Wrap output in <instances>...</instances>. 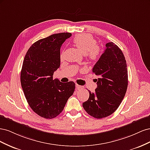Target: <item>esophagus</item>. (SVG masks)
<instances>
[{
    "instance_id": "1",
    "label": "esophagus",
    "mask_w": 150,
    "mask_h": 150,
    "mask_svg": "<svg viewBox=\"0 0 150 150\" xmlns=\"http://www.w3.org/2000/svg\"><path fill=\"white\" fill-rule=\"evenodd\" d=\"M76 88L77 89H83L84 88V87H83V86H80V85H79L78 84H76Z\"/></svg>"
}]
</instances>
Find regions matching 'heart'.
<instances>
[{
	"label": "heart",
	"instance_id": "b5f03b06",
	"mask_svg": "<svg viewBox=\"0 0 150 150\" xmlns=\"http://www.w3.org/2000/svg\"><path fill=\"white\" fill-rule=\"evenodd\" d=\"M73 43L91 61H96L100 56V48L96 45V40L92 35L87 34H79L74 38ZM62 56V53L61 57Z\"/></svg>",
	"mask_w": 150,
	"mask_h": 150
}]
</instances>
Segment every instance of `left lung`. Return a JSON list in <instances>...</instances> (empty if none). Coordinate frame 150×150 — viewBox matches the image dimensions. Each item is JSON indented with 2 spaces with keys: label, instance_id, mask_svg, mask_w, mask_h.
I'll return each instance as SVG.
<instances>
[{
  "label": "left lung",
  "instance_id": "1",
  "mask_svg": "<svg viewBox=\"0 0 150 150\" xmlns=\"http://www.w3.org/2000/svg\"><path fill=\"white\" fill-rule=\"evenodd\" d=\"M93 72L98 76L94 93L89 91L88 101L83 106L88 114L101 119L114 112L123 99L128 88V71L123 53L113 43L106 49L94 65Z\"/></svg>",
  "mask_w": 150,
  "mask_h": 150
}]
</instances>
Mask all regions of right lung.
I'll return each instance as SVG.
<instances>
[{
  "label": "right lung",
  "mask_w": 150,
  "mask_h": 150,
  "mask_svg": "<svg viewBox=\"0 0 150 150\" xmlns=\"http://www.w3.org/2000/svg\"><path fill=\"white\" fill-rule=\"evenodd\" d=\"M71 33L54 34L34 42L27 52L21 72L22 88L29 106L46 119L58 116L75 89V83H66L53 74L60 66V49Z\"/></svg>",
  "instance_id": "add662e5"
}]
</instances>
